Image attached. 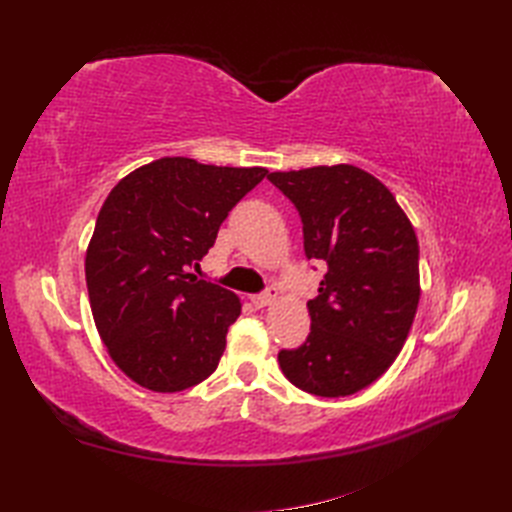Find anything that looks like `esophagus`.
I'll return each instance as SVG.
<instances>
[{
  "label": "esophagus",
  "instance_id": "1",
  "mask_svg": "<svg viewBox=\"0 0 512 512\" xmlns=\"http://www.w3.org/2000/svg\"><path fill=\"white\" fill-rule=\"evenodd\" d=\"M275 299H277V292H275V288H271V290L262 292V294H254V297H252L250 301H252V305H254L256 309H265V307L273 305Z\"/></svg>",
  "mask_w": 512,
  "mask_h": 512
}]
</instances>
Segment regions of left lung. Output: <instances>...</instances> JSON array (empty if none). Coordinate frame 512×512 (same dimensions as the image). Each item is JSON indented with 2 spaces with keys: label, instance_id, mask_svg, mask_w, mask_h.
Returning a JSON list of instances; mask_svg holds the SVG:
<instances>
[{
  "label": "left lung",
  "instance_id": "8db88e82",
  "mask_svg": "<svg viewBox=\"0 0 512 512\" xmlns=\"http://www.w3.org/2000/svg\"><path fill=\"white\" fill-rule=\"evenodd\" d=\"M297 207L305 256L327 262L307 303L312 331L277 354L282 374L318 397H346L393 365L421 299L418 241L382 181L352 164L267 177Z\"/></svg>",
  "mask_w": 512,
  "mask_h": 512
}]
</instances>
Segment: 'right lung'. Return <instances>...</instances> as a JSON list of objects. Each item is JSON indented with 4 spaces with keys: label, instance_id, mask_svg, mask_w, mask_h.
<instances>
[{
    "label": "right lung",
    "instance_id": "add662e5",
    "mask_svg": "<svg viewBox=\"0 0 512 512\" xmlns=\"http://www.w3.org/2000/svg\"><path fill=\"white\" fill-rule=\"evenodd\" d=\"M267 173L160 158L106 196L85 254L91 314L113 363L143 389L179 393L218 369L241 301L190 271Z\"/></svg>",
    "mask_w": 512,
    "mask_h": 512
}]
</instances>
